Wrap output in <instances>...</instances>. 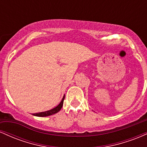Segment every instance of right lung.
Returning <instances> with one entry per match:
<instances>
[{"label": "right lung", "instance_id": "obj_1", "mask_svg": "<svg viewBox=\"0 0 147 147\" xmlns=\"http://www.w3.org/2000/svg\"><path fill=\"white\" fill-rule=\"evenodd\" d=\"M64 99H65V95L63 96V99H62L61 102L59 103V105L57 106H56L55 108H54V109H51V110L45 111V112L36 113H33L32 115H33L37 116V117H46V116L52 115L57 113H58L59 111L61 109L62 106H63V104Z\"/></svg>", "mask_w": 147, "mask_h": 147}]
</instances>
